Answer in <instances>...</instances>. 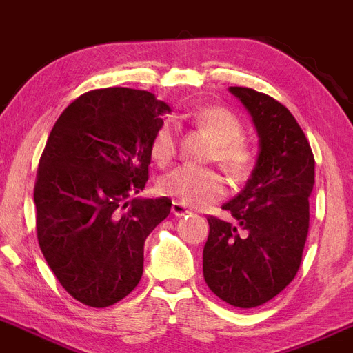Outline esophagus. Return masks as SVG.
Instances as JSON below:
<instances>
[{"label": "esophagus", "instance_id": "esophagus-1", "mask_svg": "<svg viewBox=\"0 0 353 353\" xmlns=\"http://www.w3.org/2000/svg\"><path fill=\"white\" fill-rule=\"evenodd\" d=\"M171 212L174 214L176 217H184L190 214V210L185 208V205H182L181 202H172V208H171Z\"/></svg>", "mask_w": 353, "mask_h": 353}]
</instances>
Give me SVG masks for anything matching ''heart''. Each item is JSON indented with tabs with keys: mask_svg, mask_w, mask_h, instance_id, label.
I'll use <instances>...</instances> for the list:
<instances>
[{
	"mask_svg": "<svg viewBox=\"0 0 353 353\" xmlns=\"http://www.w3.org/2000/svg\"><path fill=\"white\" fill-rule=\"evenodd\" d=\"M197 128L204 129L216 141L212 156L225 171L242 176L249 171V149L242 143L244 128L239 117L224 108H202L189 116ZM176 131L171 123H165L156 131L151 143V156L157 164H168L176 154ZM157 190L163 196L189 208H205L225 194L224 177L216 169L179 165L157 181Z\"/></svg>",
	"mask_w": 353,
	"mask_h": 353,
	"instance_id": "b5f03b06",
	"label": "heart"
}]
</instances>
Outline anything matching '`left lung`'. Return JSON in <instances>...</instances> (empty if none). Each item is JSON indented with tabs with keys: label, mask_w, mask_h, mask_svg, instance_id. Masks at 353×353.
<instances>
[{
	"label": "left lung",
	"mask_w": 353,
	"mask_h": 353,
	"mask_svg": "<svg viewBox=\"0 0 353 353\" xmlns=\"http://www.w3.org/2000/svg\"><path fill=\"white\" fill-rule=\"evenodd\" d=\"M229 92L252 117L259 154L245 188L222 205L236 224L208 219L202 270L219 299L252 309L281 294L301 267L315 161L301 125L279 101L249 88Z\"/></svg>",
	"instance_id": "obj_1"
}]
</instances>
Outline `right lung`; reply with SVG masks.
Listing matches in <instances>:
<instances>
[{"mask_svg": "<svg viewBox=\"0 0 353 353\" xmlns=\"http://www.w3.org/2000/svg\"><path fill=\"white\" fill-rule=\"evenodd\" d=\"M168 112L148 91L96 89L64 109L48 137L34 185L38 242L84 305L103 309L136 289L145 239L171 212L168 197H137Z\"/></svg>", "mask_w": 353, "mask_h": 353, "instance_id": "obj_1", "label": "right lung"}]
</instances>
